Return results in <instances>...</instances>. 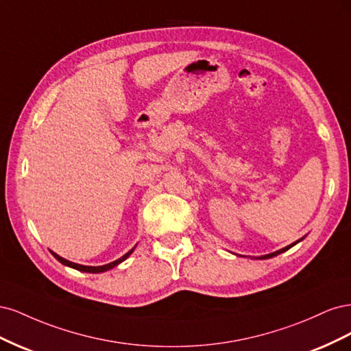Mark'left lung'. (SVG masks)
<instances>
[{"mask_svg":"<svg viewBox=\"0 0 351 351\" xmlns=\"http://www.w3.org/2000/svg\"><path fill=\"white\" fill-rule=\"evenodd\" d=\"M295 243H299V241H295ZM295 243L290 244V246H287V247H284V249H281V250H277V252H274V253H269V254H265V256H263L262 259H268V258H272V256H277V254H280V253H282V252H285V250H289L290 247H293Z\"/></svg>","mask_w":351,"mask_h":351,"instance_id":"1","label":"left lung"}]
</instances>
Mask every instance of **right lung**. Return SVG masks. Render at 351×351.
Here are the masks:
<instances>
[{
  "instance_id": "right-lung-1",
  "label": "right lung",
  "mask_w": 351,
  "mask_h": 351,
  "mask_svg": "<svg viewBox=\"0 0 351 351\" xmlns=\"http://www.w3.org/2000/svg\"><path fill=\"white\" fill-rule=\"evenodd\" d=\"M133 250H134V249H132L130 252H127V253L124 254V256H121L120 259H117V261H114V262H111V263H107V265H102V267H84V265L74 263V262H70V261H67V259H64V258H61V256H58V254L54 253V252H51V253L54 254V258H56L58 262H61L62 265H67V267H70V268H74V269H77V271H83V272H93V274H97V272H104V271H108V269L117 267V265L121 263L124 259L129 258V254H130Z\"/></svg>"
}]
</instances>
